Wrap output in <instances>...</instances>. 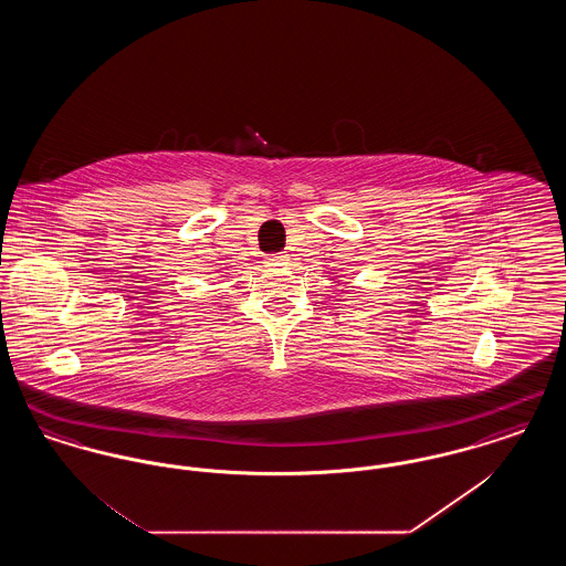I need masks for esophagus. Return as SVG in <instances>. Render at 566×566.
<instances>
[{
	"label": "esophagus",
	"mask_w": 566,
	"mask_h": 566,
	"mask_svg": "<svg viewBox=\"0 0 566 566\" xmlns=\"http://www.w3.org/2000/svg\"><path fill=\"white\" fill-rule=\"evenodd\" d=\"M286 261V254H271L268 256V265H280Z\"/></svg>",
	"instance_id": "obj_1"
}]
</instances>
